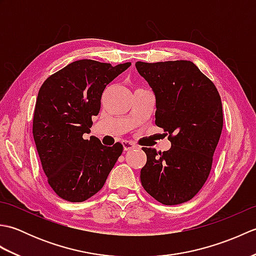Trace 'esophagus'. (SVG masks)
Returning a JSON list of instances; mask_svg holds the SVG:
<instances>
[{
    "mask_svg": "<svg viewBox=\"0 0 256 256\" xmlns=\"http://www.w3.org/2000/svg\"><path fill=\"white\" fill-rule=\"evenodd\" d=\"M122 145H123L124 150H134L135 148H136V146L134 145V143L128 142V140H123Z\"/></svg>",
    "mask_w": 256,
    "mask_h": 256,
    "instance_id": "1",
    "label": "esophagus"
}]
</instances>
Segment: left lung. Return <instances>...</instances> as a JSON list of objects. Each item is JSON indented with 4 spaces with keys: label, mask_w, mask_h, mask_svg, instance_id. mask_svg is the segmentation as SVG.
I'll use <instances>...</instances> for the list:
<instances>
[{
    "label": "left lung",
    "mask_w": 256,
    "mask_h": 256,
    "mask_svg": "<svg viewBox=\"0 0 256 256\" xmlns=\"http://www.w3.org/2000/svg\"><path fill=\"white\" fill-rule=\"evenodd\" d=\"M156 100L155 124L172 148H143L148 160L140 182L152 197L174 206L190 200L208 178L224 126L222 103L214 82L192 62L135 64Z\"/></svg>",
    "instance_id": "8db88e82"
}]
</instances>
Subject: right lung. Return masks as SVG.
Masks as SVG:
<instances>
[{
  "mask_svg": "<svg viewBox=\"0 0 256 256\" xmlns=\"http://www.w3.org/2000/svg\"><path fill=\"white\" fill-rule=\"evenodd\" d=\"M131 62L111 66L81 59L52 74L38 92L32 135L48 184L59 197L81 202L103 187L123 152L91 136L92 116H98L106 86Z\"/></svg>",
  "mask_w": 256,
  "mask_h": 256,
  "instance_id": "right-lung-1",
  "label": "right lung"
}]
</instances>
